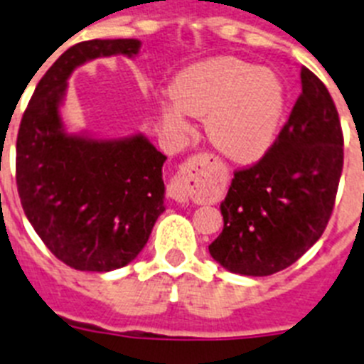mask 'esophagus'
Masks as SVG:
<instances>
[{
	"instance_id": "esophagus-1",
	"label": "esophagus",
	"mask_w": 364,
	"mask_h": 364,
	"mask_svg": "<svg viewBox=\"0 0 364 364\" xmlns=\"http://www.w3.org/2000/svg\"><path fill=\"white\" fill-rule=\"evenodd\" d=\"M198 167L197 156H191L188 162L182 166V175L175 176L167 186V197L173 198L176 202H188L189 195H191V186H189V178L193 176V171Z\"/></svg>"
}]
</instances>
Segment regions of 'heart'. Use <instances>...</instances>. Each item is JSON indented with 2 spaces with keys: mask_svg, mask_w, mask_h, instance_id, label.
<instances>
[{
  "mask_svg": "<svg viewBox=\"0 0 364 364\" xmlns=\"http://www.w3.org/2000/svg\"><path fill=\"white\" fill-rule=\"evenodd\" d=\"M175 104H162L167 129L188 133L186 112L205 118V133L233 162H255L275 142L284 91L272 70L233 56L210 58L178 74L171 85Z\"/></svg>",
  "mask_w": 364,
  "mask_h": 364,
  "instance_id": "b5f03b06",
  "label": "heart"
}]
</instances>
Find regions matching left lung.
I'll return each mask as SVG.
<instances>
[{
    "instance_id": "left-lung-1",
    "label": "left lung",
    "mask_w": 364,
    "mask_h": 364,
    "mask_svg": "<svg viewBox=\"0 0 364 364\" xmlns=\"http://www.w3.org/2000/svg\"><path fill=\"white\" fill-rule=\"evenodd\" d=\"M268 153L235 171L220 204L224 230L210 253L231 273L264 277L291 266L321 239L343 171V131L332 96L310 69Z\"/></svg>"
}]
</instances>
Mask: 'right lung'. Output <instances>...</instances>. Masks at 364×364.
<instances>
[{
    "instance_id": "add662e5",
    "label": "right lung",
    "mask_w": 364,
    "mask_h": 364,
    "mask_svg": "<svg viewBox=\"0 0 364 364\" xmlns=\"http://www.w3.org/2000/svg\"><path fill=\"white\" fill-rule=\"evenodd\" d=\"M138 40H89L58 58L36 85L16 142V184L28 222L56 259L80 272L129 264L164 213L166 154L144 134L95 140L63 129L60 105L76 67L136 56Z\"/></svg>"
}]
</instances>
